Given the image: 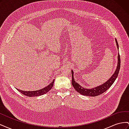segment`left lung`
<instances>
[{
    "label": "left lung",
    "mask_w": 129,
    "mask_h": 129,
    "mask_svg": "<svg viewBox=\"0 0 129 129\" xmlns=\"http://www.w3.org/2000/svg\"><path fill=\"white\" fill-rule=\"evenodd\" d=\"M115 41L116 42L117 47V49L118 50L119 46H118V42L116 40V39H115ZM120 59L119 54L118 53L117 66L116 71L114 72V73L113 74V75L110 77V79L105 82L103 84H101L100 85H99V86L96 87L95 88H92L91 89H87V88H83L77 82H75L74 78V72L73 70H72V85L76 90L78 92H79L80 94L82 95L92 96V97H95L96 96L100 95L101 94H102V93H103V92H104L105 91H107V90L111 86L112 84L114 83L115 81L116 80L117 77L118 76L119 71L120 69Z\"/></svg>",
    "instance_id": "obj_1"
}]
</instances>
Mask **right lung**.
<instances>
[{
    "label": "right lung",
    "instance_id": "obj_1",
    "mask_svg": "<svg viewBox=\"0 0 129 129\" xmlns=\"http://www.w3.org/2000/svg\"><path fill=\"white\" fill-rule=\"evenodd\" d=\"M54 80H53V82H52L49 85H48L47 86L42 88L41 89L39 90H36V91H22L21 90L18 89L16 88L21 93H22L23 95H24L25 96H28V97H35V96H41L42 95H44L47 92H48L50 89H51L53 86L54 82Z\"/></svg>",
    "mask_w": 129,
    "mask_h": 129
}]
</instances>
